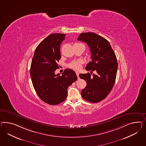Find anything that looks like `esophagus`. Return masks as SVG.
I'll use <instances>...</instances> for the list:
<instances>
[{
	"mask_svg": "<svg viewBox=\"0 0 146 146\" xmlns=\"http://www.w3.org/2000/svg\"><path fill=\"white\" fill-rule=\"evenodd\" d=\"M76 75H77V76H78V79L79 78V72H76Z\"/></svg>",
	"mask_w": 146,
	"mask_h": 146,
	"instance_id": "34e87169",
	"label": "esophagus"
}]
</instances>
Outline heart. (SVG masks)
Instances as JSON below:
<instances>
[{"label":"heart","mask_w":146,"mask_h":146,"mask_svg":"<svg viewBox=\"0 0 146 146\" xmlns=\"http://www.w3.org/2000/svg\"><path fill=\"white\" fill-rule=\"evenodd\" d=\"M82 62L81 60H75L68 64V66L75 70H79L81 67Z\"/></svg>","instance_id":"heart-1"}]
</instances>
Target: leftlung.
I'll return each instance as SVG.
<instances>
[{"label":"left lung","mask_w":146,"mask_h":146,"mask_svg":"<svg viewBox=\"0 0 146 146\" xmlns=\"http://www.w3.org/2000/svg\"><path fill=\"white\" fill-rule=\"evenodd\" d=\"M78 40L87 43L90 49L92 60L86 67L87 71L97 72L91 76L89 73L80 74L87 86L81 91L83 99L91 103H98L105 98L114 85L118 63L110 42L103 36L92 33H82Z\"/></svg>","instance_id":"1"}]
</instances>
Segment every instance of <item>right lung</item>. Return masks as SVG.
I'll list each match as a JSON object with an SVG mask.
<instances>
[{"label": "right lung", "mask_w": 146, "mask_h": 146, "mask_svg": "<svg viewBox=\"0 0 146 146\" xmlns=\"http://www.w3.org/2000/svg\"><path fill=\"white\" fill-rule=\"evenodd\" d=\"M63 33H52L36 47L32 60L30 76L36 93L43 102L55 105L67 97V88L78 79L75 72L66 68L60 76L55 74L61 58L60 47Z\"/></svg>", "instance_id": "1"}]
</instances>
